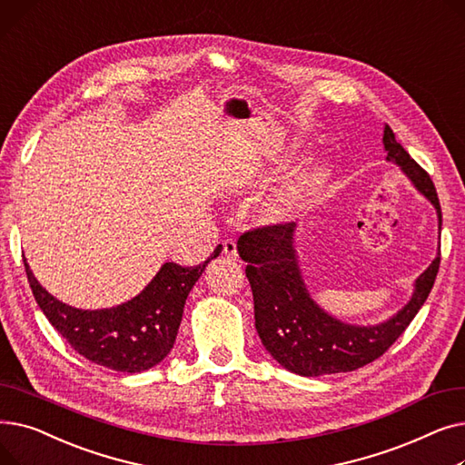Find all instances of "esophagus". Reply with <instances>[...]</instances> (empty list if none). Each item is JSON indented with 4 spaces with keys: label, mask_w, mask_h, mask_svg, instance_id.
Segmentation results:
<instances>
[{
    "label": "esophagus",
    "mask_w": 465,
    "mask_h": 465,
    "mask_svg": "<svg viewBox=\"0 0 465 465\" xmlns=\"http://www.w3.org/2000/svg\"><path fill=\"white\" fill-rule=\"evenodd\" d=\"M223 252L228 258H237V242L233 239H226L223 241Z\"/></svg>",
    "instance_id": "obj_1"
}]
</instances>
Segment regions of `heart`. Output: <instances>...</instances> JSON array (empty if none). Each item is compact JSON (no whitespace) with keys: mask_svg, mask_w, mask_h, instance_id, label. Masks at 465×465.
Instances as JSON below:
<instances>
[{"mask_svg":"<svg viewBox=\"0 0 465 465\" xmlns=\"http://www.w3.org/2000/svg\"><path fill=\"white\" fill-rule=\"evenodd\" d=\"M326 173L322 169H312L311 173H305L298 181L282 186L272 198H267L263 203V214L270 220H282L292 216L307 202L309 195L321 188Z\"/></svg>","mask_w":465,"mask_h":465,"instance_id":"b5f03b06","label":"heart"}]
</instances>
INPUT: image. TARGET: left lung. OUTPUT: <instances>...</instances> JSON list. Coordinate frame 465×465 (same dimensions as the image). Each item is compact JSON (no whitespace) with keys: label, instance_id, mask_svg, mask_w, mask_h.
I'll return each instance as SVG.
<instances>
[{"label":"left lung","instance_id":"1","mask_svg":"<svg viewBox=\"0 0 465 465\" xmlns=\"http://www.w3.org/2000/svg\"><path fill=\"white\" fill-rule=\"evenodd\" d=\"M386 160L396 162L433 203L441 232V205L433 181L414 162L388 124L384 126ZM294 223L267 224L242 233L239 256L247 262V279L254 298L256 330L282 368L303 377L347 373L381 358L417 316L433 288L441 254L417 279L411 302L379 326H351L339 322L316 305L303 284L296 249Z\"/></svg>","mask_w":465,"mask_h":465}]
</instances>
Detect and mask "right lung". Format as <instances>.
<instances>
[{
    "mask_svg": "<svg viewBox=\"0 0 465 465\" xmlns=\"http://www.w3.org/2000/svg\"><path fill=\"white\" fill-rule=\"evenodd\" d=\"M220 251L223 245L195 267L167 262L139 296L100 311H83L58 302L37 282L26 260L24 267L37 305L71 349L104 368L141 373L173 349L190 290Z\"/></svg>",
    "mask_w": 465,
    "mask_h": 465,
    "instance_id": "right-lung-1",
    "label": "right lung"
}]
</instances>
